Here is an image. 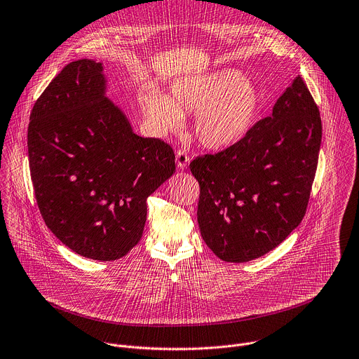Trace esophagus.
<instances>
[{"mask_svg": "<svg viewBox=\"0 0 359 359\" xmlns=\"http://www.w3.org/2000/svg\"><path fill=\"white\" fill-rule=\"evenodd\" d=\"M189 162H190L189 155H187L184 151L179 149V151L176 152V163H177V168H179V169H184V168L189 165Z\"/></svg>", "mask_w": 359, "mask_h": 359, "instance_id": "esophagus-1", "label": "esophagus"}]
</instances>
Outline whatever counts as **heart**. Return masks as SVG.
<instances>
[{
	"instance_id": "heart-1",
	"label": "heart",
	"mask_w": 359,
	"mask_h": 359,
	"mask_svg": "<svg viewBox=\"0 0 359 359\" xmlns=\"http://www.w3.org/2000/svg\"><path fill=\"white\" fill-rule=\"evenodd\" d=\"M141 110L156 135L177 133L184 114H194L198 141L210 149L233 145L250 130L260 106L256 86L233 69L176 81L166 96L149 90L141 96Z\"/></svg>"
}]
</instances>
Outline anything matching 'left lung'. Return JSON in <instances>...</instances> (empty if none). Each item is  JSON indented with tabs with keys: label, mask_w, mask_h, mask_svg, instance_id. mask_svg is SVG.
<instances>
[{
	"label": "left lung",
	"mask_w": 359,
	"mask_h": 359,
	"mask_svg": "<svg viewBox=\"0 0 359 359\" xmlns=\"http://www.w3.org/2000/svg\"><path fill=\"white\" fill-rule=\"evenodd\" d=\"M322 142V118L301 76L273 114L243 138L197 156V221L207 246L224 262L245 263L276 249L305 217Z\"/></svg>",
	"instance_id": "left-lung-1"
}]
</instances>
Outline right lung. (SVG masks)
<instances>
[{
    "label": "right lung",
    "mask_w": 359,
    "mask_h": 359,
    "mask_svg": "<svg viewBox=\"0 0 359 359\" xmlns=\"http://www.w3.org/2000/svg\"><path fill=\"white\" fill-rule=\"evenodd\" d=\"M27 152L47 228L99 262L117 260L140 242L147 198L175 172L170 145L133 131L106 97L102 62L88 58L65 65L36 100Z\"/></svg>",
    "instance_id": "add662e5"
}]
</instances>
